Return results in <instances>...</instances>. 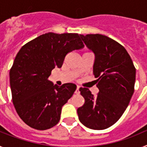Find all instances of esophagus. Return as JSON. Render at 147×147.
I'll use <instances>...</instances> for the list:
<instances>
[{"instance_id":"1","label":"esophagus","mask_w":147,"mask_h":147,"mask_svg":"<svg viewBox=\"0 0 147 147\" xmlns=\"http://www.w3.org/2000/svg\"><path fill=\"white\" fill-rule=\"evenodd\" d=\"M80 87L79 86H77L76 87V90H75V93H76V94H80Z\"/></svg>"}]
</instances>
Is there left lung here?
<instances>
[{"label": "left lung", "instance_id": "obj_1", "mask_svg": "<svg viewBox=\"0 0 147 147\" xmlns=\"http://www.w3.org/2000/svg\"><path fill=\"white\" fill-rule=\"evenodd\" d=\"M95 55L93 74L99 92L96 97L80 88L85 104L77 109L80 122L92 129H107L121 118L134 93L136 68L130 56L121 44L99 34L81 36Z\"/></svg>", "mask_w": 147, "mask_h": 147}]
</instances>
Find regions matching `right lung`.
Listing matches in <instances>:
<instances>
[{
  "label": "right lung",
  "instance_id": "obj_1",
  "mask_svg": "<svg viewBox=\"0 0 147 147\" xmlns=\"http://www.w3.org/2000/svg\"><path fill=\"white\" fill-rule=\"evenodd\" d=\"M80 34L40 35L27 42L15 57L9 72L12 102L20 119L34 129L45 130L57 124L62 107L76 85L49 81L54 67H61L67 53L84 48Z\"/></svg>",
  "mask_w": 147,
  "mask_h": 147
}]
</instances>
